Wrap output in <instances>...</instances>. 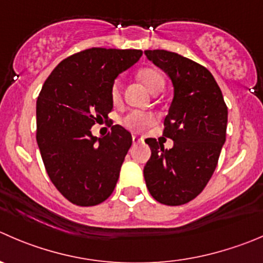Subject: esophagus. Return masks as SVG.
Masks as SVG:
<instances>
[{"instance_id":"obj_1","label":"esophagus","mask_w":263,"mask_h":263,"mask_svg":"<svg viewBox=\"0 0 263 263\" xmlns=\"http://www.w3.org/2000/svg\"><path fill=\"white\" fill-rule=\"evenodd\" d=\"M142 141H144V139H142V137L136 136V135H134V136H132V142H134V145L140 144V142H142Z\"/></svg>"}]
</instances>
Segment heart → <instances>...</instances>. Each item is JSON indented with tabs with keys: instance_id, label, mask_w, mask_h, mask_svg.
<instances>
[{
	"instance_id": "obj_1",
	"label": "heart",
	"mask_w": 263,
	"mask_h": 263,
	"mask_svg": "<svg viewBox=\"0 0 263 263\" xmlns=\"http://www.w3.org/2000/svg\"><path fill=\"white\" fill-rule=\"evenodd\" d=\"M137 77L140 78L145 87L150 91V92H157V91H162L164 87V78H163L162 73L159 70L154 69V68H144L137 73ZM111 99L114 103H118L121 100V87H119V82L116 81L111 86ZM154 118L152 114L141 113V111H132V113L127 114L124 118V124L132 131H141L145 127L153 123Z\"/></svg>"
}]
</instances>
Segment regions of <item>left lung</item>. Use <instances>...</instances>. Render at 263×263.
Returning a JSON list of instances; mask_svg holds the SVG:
<instances>
[{"label":"left lung","instance_id":"1","mask_svg":"<svg viewBox=\"0 0 263 263\" xmlns=\"http://www.w3.org/2000/svg\"><path fill=\"white\" fill-rule=\"evenodd\" d=\"M145 55L167 73L173 86L163 132L173 146L167 150L155 139L145 140L152 150L144 167L145 182L157 202L185 204L202 193L215 172L226 140L228 106L203 65L165 50H146Z\"/></svg>","mask_w":263,"mask_h":263}]
</instances>
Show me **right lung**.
<instances>
[{
    "instance_id": "right-lung-1",
    "label": "right lung",
    "mask_w": 263,
    "mask_h": 263,
    "mask_svg": "<svg viewBox=\"0 0 263 263\" xmlns=\"http://www.w3.org/2000/svg\"><path fill=\"white\" fill-rule=\"evenodd\" d=\"M141 55L88 48L61 61L43 83L35 104L37 144L48 177L73 204H100L116 187L131 134L116 124L96 137L91 128L108 119L114 81Z\"/></svg>"
}]
</instances>
